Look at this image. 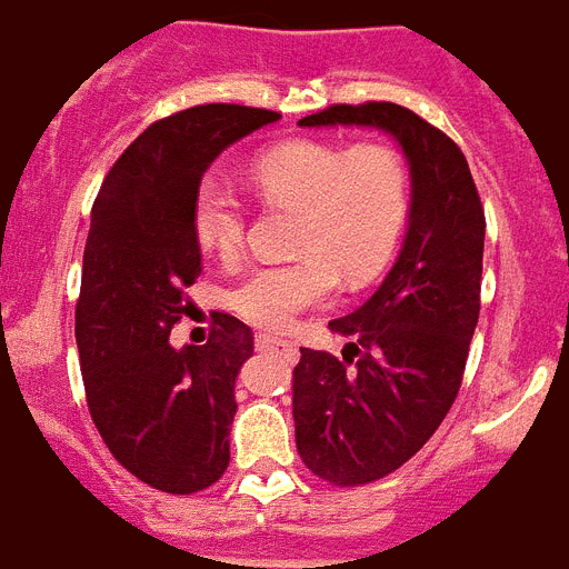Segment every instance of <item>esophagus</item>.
Masks as SVG:
<instances>
[{
	"instance_id": "1",
	"label": "esophagus",
	"mask_w": 569,
	"mask_h": 569,
	"mask_svg": "<svg viewBox=\"0 0 569 569\" xmlns=\"http://www.w3.org/2000/svg\"><path fill=\"white\" fill-rule=\"evenodd\" d=\"M271 348L292 350V341L280 339V336H271V332H260V336H257V350H271Z\"/></svg>"
}]
</instances>
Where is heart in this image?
<instances>
[{
  "mask_svg": "<svg viewBox=\"0 0 569 569\" xmlns=\"http://www.w3.org/2000/svg\"><path fill=\"white\" fill-rule=\"evenodd\" d=\"M251 180L269 204L295 207L289 262H266L230 286L228 307L257 327H286L300 309L325 303L345 271L371 274L397 242L409 201L403 154L386 142L286 140L253 157ZM248 207L221 174L192 196V233L219 262L242 253Z\"/></svg>",
  "mask_w": 569,
  "mask_h": 569,
  "instance_id": "heart-1",
  "label": "heart"
}]
</instances>
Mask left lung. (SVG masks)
Listing matches in <instances>:
<instances>
[{"label":"left lung","mask_w":569,"mask_h":569,"mask_svg":"<svg viewBox=\"0 0 569 569\" xmlns=\"http://www.w3.org/2000/svg\"><path fill=\"white\" fill-rule=\"evenodd\" d=\"M303 128L362 124L391 133L409 160L403 248L380 289L330 321L341 357L300 348L295 441L325 482L357 488L395 473L441 427L461 389L479 321L485 210L461 149L391 101L332 104Z\"/></svg>","instance_id":"8db88e82"}]
</instances>
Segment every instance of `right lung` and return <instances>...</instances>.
Instances as JSON below:
<instances>
[{
	"instance_id": "1",
	"label": "right lung",
	"mask_w": 569,
	"mask_h": 569,
	"mask_svg": "<svg viewBox=\"0 0 569 569\" xmlns=\"http://www.w3.org/2000/svg\"><path fill=\"white\" fill-rule=\"evenodd\" d=\"M277 119L244 104L160 119L124 149L92 204L76 307L87 406L113 459L157 491H204L228 470L251 327L216 312L207 345L180 350L169 332L201 274L196 187L221 151Z\"/></svg>"
}]
</instances>
